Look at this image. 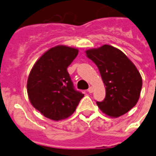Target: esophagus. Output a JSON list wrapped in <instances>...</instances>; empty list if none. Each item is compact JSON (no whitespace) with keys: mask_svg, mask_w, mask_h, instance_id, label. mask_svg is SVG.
I'll use <instances>...</instances> for the list:
<instances>
[{"mask_svg":"<svg viewBox=\"0 0 156 156\" xmlns=\"http://www.w3.org/2000/svg\"><path fill=\"white\" fill-rule=\"evenodd\" d=\"M93 91H94V88L92 86H90L89 89H88V92H89V94H91V93H93Z\"/></svg>","mask_w":156,"mask_h":156,"instance_id":"obj_1","label":"esophagus"}]
</instances>
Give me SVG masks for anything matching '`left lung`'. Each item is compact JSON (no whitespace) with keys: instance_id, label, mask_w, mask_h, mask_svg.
I'll use <instances>...</instances> for the list:
<instances>
[{"instance_id":"8db88e82","label":"left lung","mask_w":156,"mask_h":156,"mask_svg":"<svg viewBox=\"0 0 156 156\" xmlns=\"http://www.w3.org/2000/svg\"><path fill=\"white\" fill-rule=\"evenodd\" d=\"M86 56L97 65L106 86V97L97 105L110 117L129 112L139 99L142 76L133 62L117 48L103 44L85 51Z\"/></svg>"}]
</instances>
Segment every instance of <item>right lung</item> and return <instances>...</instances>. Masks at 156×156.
<instances>
[{
    "mask_svg": "<svg viewBox=\"0 0 156 156\" xmlns=\"http://www.w3.org/2000/svg\"><path fill=\"white\" fill-rule=\"evenodd\" d=\"M78 52L66 45L53 47L36 62L28 76L27 90L30 102L52 120L72 115L84 97L74 89L67 70Z\"/></svg>",
    "mask_w": 156,
    "mask_h": 156,
    "instance_id": "add662e5",
    "label": "right lung"
}]
</instances>
